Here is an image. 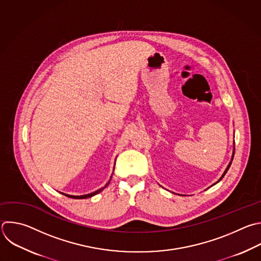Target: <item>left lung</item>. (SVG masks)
I'll list each match as a JSON object with an SVG mask.
<instances>
[{"instance_id":"1","label":"left lung","mask_w":261,"mask_h":261,"mask_svg":"<svg viewBox=\"0 0 261 261\" xmlns=\"http://www.w3.org/2000/svg\"><path fill=\"white\" fill-rule=\"evenodd\" d=\"M233 154H234V149H233V152H232V156H231V161H232V159H233ZM231 161H230V162H229V164H228V166H227V168H226V169H225V171H224V173H223V174H222V176H221V177H220V179H219V180H218V181H217V182H219V181H220V180H221V179H222V178H223V176H224V175H225V174H226V172H227V170H228V169H229V167H230V165H231ZM217 182H216V184H217ZM214 185H215V184H214Z\"/></svg>"}]
</instances>
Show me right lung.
I'll return each mask as SVG.
<instances>
[{"instance_id":"obj_1","label":"right lung","mask_w":261,"mask_h":261,"mask_svg":"<svg viewBox=\"0 0 261 261\" xmlns=\"http://www.w3.org/2000/svg\"><path fill=\"white\" fill-rule=\"evenodd\" d=\"M111 179H112V177H111ZM111 181V180H110ZM110 181H109V184H110ZM109 184H107L103 188H101V189H99V190H97L96 192H94V193H91V194H88V195H83V196H70V195H66V194H62V195H64V196H66V197H68V198H72V199H87V198H91V197H93V196H95V195H97L98 193H100L101 191H103L108 186H109Z\"/></svg>"}]
</instances>
